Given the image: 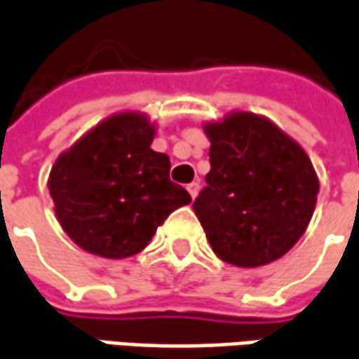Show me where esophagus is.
I'll list each match as a JSON object with an SVG mask.
<instances>
[{"label":"esophagus","instance_id":"1","mask_svg":"<svg viewBox=\"0 0 359 359\" xmlns=\"http://www.w3.org/2000/svg\"><path fill=\"white\" fill-rule=\"evenodd\" d=\"M187 190H189V194L192 196V200L198 196V190H200V184L198 182H190L189 187H187Z\"/></svg>","mask_w":359,"mask_h":359}]
</instances>
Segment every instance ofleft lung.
<instances>
[{"mask_svg":"<svg viewBox=\"0 0 359 359\" xmlns=\"http://www.w3.org/2000/svg\"><path fill=\"white\" fill-rule=\"evenodd\" d=\"M202 128L210 172L192 208L214 253L245 269L283 257L316 206L320 187L309 155L271 119L251 111H231Z\"/></svg>","mask_w":359,"mask_h":359,"instance_id":"obj_1","label":"left lung"}]
</instances>
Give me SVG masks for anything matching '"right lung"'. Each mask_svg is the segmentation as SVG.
<instances>
[{
	"label": "right lung",
	"instance_id": "add662e5",
	"mask_svg": "<svg viewBox=\"0 0 359 359\" xmlns=\"http://www.w3.org/2000/svg\"><path fill=\"white\" fill-rule=\"evenodd\" d=\"M155 123L119 111L62 151L48 175L55 214L88 253L126 259L147 248L170 212L190 194L169 179V155L151 149Z\"/></svg>",
	"mask_w": 359,
	"mask_h": 359
}]
</instances>
